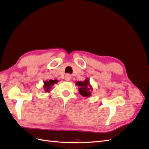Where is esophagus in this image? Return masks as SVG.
Listing matches in <instances>:
<instances>
[{
  "mask_svg": "<svg viewBox=\"0 0 149 149\" xmlns=\"http://www.w3.org/2000/svg\"><path fill=\"white\" fill-rule=\"evenodd\" d=\"M71 79V76L70 74H66L65 75V80L67 81H70Z\"/></svg>",
  "mask_w": 149,
  "mask_h": 149,
  "instance_id": "esophagus-1",
  "label": "esophagus"
}]
</instances>
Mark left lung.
I'll use <instances>...</instances> for the list:
<instances>
[{
	"mask_svg": "<svg viewBox=\"0 0 149 149\" xmlns=\"http://www.w3.org/2000/svg\"><path fill=\"white\" fill-rule=\"evenodd\" d=\"M76 84L79 87V93L81 94V95L86 97H89L91 95L93 88L89 84V80L88 78L86 79L84 81H77L76 83Z\"/></svg>",
	"mask_w": 149,
	"mask_h": 149,
	"instance_id": "1",
	"label": "left lung"
}]
</instances>
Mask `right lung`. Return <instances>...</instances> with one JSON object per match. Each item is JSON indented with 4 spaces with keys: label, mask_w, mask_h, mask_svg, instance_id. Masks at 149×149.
Here are the masks:
<instances>
[{
    "label": "right lung",
    "mask_w": 149,
    "mask_h": 149,
    "mask_svg": "<svg viewBox=\"0 0 149 149\" xmlns=\"http://www.w3.org/2000/svg\"><path fill=\"white\" fill-rule=\"evenodd\" d=\"M56 83H58V80L56 79H55V80L49 79V81H45L44 86H43L44 91H45V93L49 92L53 84H55Z\"/></svg>",
    "instance_id": "obj_1"
}]
</instances>
